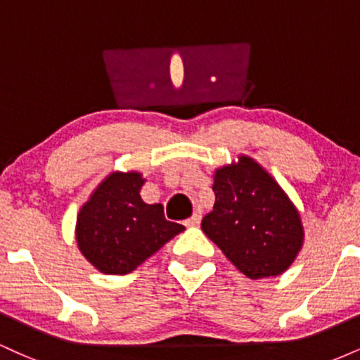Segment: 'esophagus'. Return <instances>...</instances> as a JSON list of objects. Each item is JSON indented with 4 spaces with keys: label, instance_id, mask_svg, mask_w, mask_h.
Returning a JSON list of instances; mask_svg holds the SVG:
<instances>
[{
    "label": "esophagus",
    "instance_id": "34e87169",
    "mask_svg": "<svg viewBox=\"0 0 360 360\" xmlns=\"http://www.w3.org/2000/svg\"><path fill=\"white\" fill-rule=\"evenodd\" d=\"M201 223V214L200 213H194L191 218H188V220L184 221L186 226H198Z\"/></svg>",
    "mask_w": 360,
    "mask_h": 360
}]
</instances>
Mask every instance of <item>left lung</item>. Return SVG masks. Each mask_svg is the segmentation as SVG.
Instances as JSON below:
<instances>
[{
  "instance_id": "8db88e82",
  "label": "left lung",
  "mask_w": 360,
  "mask_h": 360,
  "mask_svg": "<svg viewBox=\"0 0 360 360\" xmlns=\"http://www.w3.org/2000/svg\"><path fill=\"white\" fill-rule=\"evenodd\" d=\"M214 206L201 230L250 279L279 276L303 245L298 210L250 157L214 172Z\"/></svg>"
}]
</instances>
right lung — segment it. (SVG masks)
<instances>
[{"label":"right lung","instance_id":"right-lung-1","mask_svg":"<svg viewBox=\"0 0 360 360\" xmlns=\"http://www.w3.org/2000/svg\"><path fill=\"white\" fill-rule=\"evenodd\" d=\"M143 181L139 172H113L77 214L79 250L105 274H128L184 230L166 220L162 205L143 203Z\"/></svg>","mask_w":360,"mask_h":360}]
</instances>
